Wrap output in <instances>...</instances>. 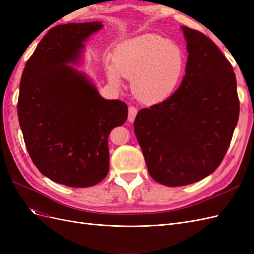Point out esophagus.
I'll return each instance as SVG.
<instances>
[{
	"instance_id": "esophagus-1",
	"label": "esophagus",
	"mask_w": 254,
	"mask_h": 254,
	"mask_svg": "<svg viewBox=\"0 0 254 254\" xmlns=\"http://www.w3.org/2000/svg\"><path fill=\"white\" fill-rule=\"evenodd\" d=\"M136 113H137V109L135 108V107L130 106L129 108H128V121H129L130 123H132V122L134 121Z\"/></svg>"
}]
</instances>
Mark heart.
Segmentation results:
<instances>
[{
  "mask_svg": "<svg viewBox=\"0 0 254 254\" xmlns=\"http://www.w3.org/2000/svg\"><path fill=\"white\" fill-rule=\"evenodd\" d=\"M108 66L111 82L121 75L132 79V91L141 102L152 105L165 101L179 86L186 71V57L178 47L155 35L145 34L121 43Z\"/></svg>",
  "mask_w": 254,
  "mask_h": 254,
  "instance_id": "heart-1",
  "label": "heart"
}]
</instances>
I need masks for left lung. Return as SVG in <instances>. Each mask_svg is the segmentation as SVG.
I'll return each instance as SVG.
<instances>
[{
    "mask_svg": "<svg viewBox=\"0 0 254 254\" xmlns=\"http://www.w3.org/2000/svg\"><path fill=\"white\" fill-rule=\"evenodd\" d=\"M182 30L189 57L180 87L141 109L133 124L149 175L166 187L195 183L216 170L240 115L232 64L204 34Z\"/></svg>",
    "mask_w": 254,
    "mask_h": 254,
    "instance_id": "1",
    "label": "left lung"
}]
</instances>
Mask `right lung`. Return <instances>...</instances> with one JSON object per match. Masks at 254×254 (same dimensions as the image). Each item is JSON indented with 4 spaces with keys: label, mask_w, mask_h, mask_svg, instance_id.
<instances>
[{
    "label": "right lung",
    "mask_w": 254,
    "mask_h": 254,
    "mask_svg": "<svg viewBox=\"0 0 254 254\" xmlns=\"http://www.w3.org/2000/svg\"><path fill=\"white\" fill-rule=\"evenodd\" d=\"M101 22L51 28L26 61L20 81L18 118L26 149L45 177L72 188H89L109 171L108 136L124 124L128 107L104 99L75 63L82 41Z\"/></svg>",
    "instance_id": "add662e5"
}]
</instances>
